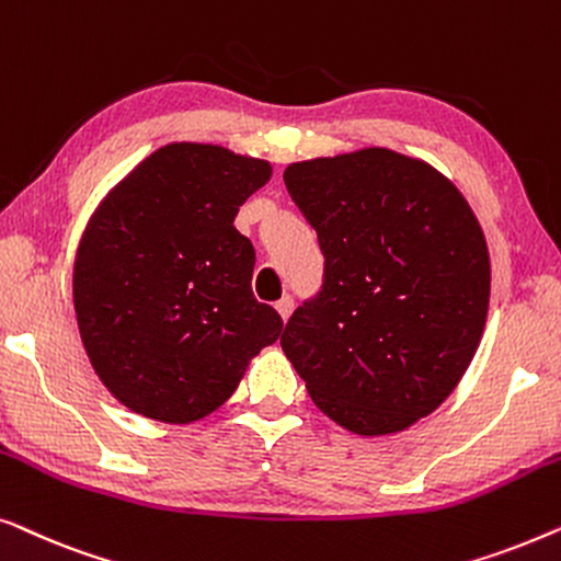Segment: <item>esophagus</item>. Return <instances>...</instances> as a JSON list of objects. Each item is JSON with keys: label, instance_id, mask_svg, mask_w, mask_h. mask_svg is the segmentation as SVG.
<instances>
[{"label": "esophagus", "instance_id": "esophagus-1", "mask_svg": "<svg viewBox=\"0 0 561 561\" xmlns=\"http://www.w3.org/2000/svg\"><path fill=\"white\" fill-rule=\"evenodd\" d=\"M275 309H278V313H280V319H283V321H288L290 313H294V298H290V296H283L280 301L275 304Z\"/></svg>", "mask_w": 561, "mask_h": 561}]
</instances>
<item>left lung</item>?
Listing matches in <instances>:
<instances>
[{"instance_id": "left-lung-1", "label": "left lung", "mask_w": 561, "mask_h": 561, "mask_svg": "<svg viewBox=\"0 0 561 561\" xmlns=\"http://www.w3.org/2000/svg\"><path fill=\"white\" fill-rule=\"evenodd\" d=\"M288 194L324 252V286L280 347L311 401L359 436L439 409L478 352L490 301L480 221L455 183L388 148L290 163Z\"/></svg>"}]
</instances>
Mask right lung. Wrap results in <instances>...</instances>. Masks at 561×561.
Returning a JSON list of instances; mask_svg holds the SVG:
<instances>
[{
    "label": "right lung",
    "instance_id": "1",
    "mask_svg": "<svg viewBox=\"0 0 561 561\" xmlns=\"http://www.w3.org/2000/svg\"><path fill=\"white\" fill-rule=\"evenodd\" d=\"M267 160L171 142L91 214L73 263V309L99 380L129 411L191 424L217 411L283 319L252 296L255 248L234 229L271 181Z\"/></svg>",
    "mask_w": 561,
    "mask_h": 561
}]
</instances>
